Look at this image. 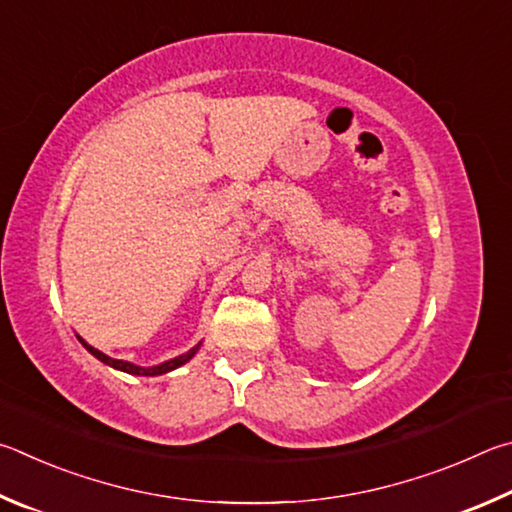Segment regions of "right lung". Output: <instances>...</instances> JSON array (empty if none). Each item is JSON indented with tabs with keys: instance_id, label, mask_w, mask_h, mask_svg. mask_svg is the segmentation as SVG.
Returning a JSON list of instances; mask_svg holds the SVG:
<instances>
[{
	"instance_id": "add662e5",
	"label": "right lung",
	"mask_w": 512,
	"mask_h": 512,
	"mask_svg": "<svg viewBox=\"0 0 512 512\" xmlns=\"http://www.w3.org/2000/svg\"><path fill=\"white\" fill-rule=\"evenodd\" d=\"M80 342H83V339H80ZM85 348H87V351L92 353L94 357H98V360H101V362L110 364V366H114V369H119V371L132 373V375H161V373H168V371L177 369V366L186 364V362L191 360V357L197 353V346H195V348H191V351H188V353L175 357V360H168V362L159 364V366H150V369H143V366H137V364H130V362H123V360H112V357H107L105 353L96 351V348H94V346H89V344H85Z\"/></svg>"
}]
</instances>
